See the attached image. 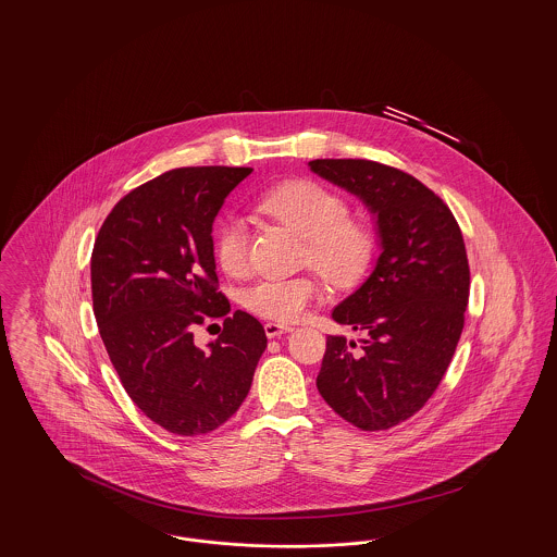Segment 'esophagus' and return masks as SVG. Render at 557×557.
<instances>
[{
  "label": "esophagus",
  "mask_w": 557,
  "mask_h": 557,
  "mask_svg": "<svg viewBox=\"0 0 557 557\" xmlns=\"http://www.w3.org/2000/svg\"><path fill=\"white\" fill-rule=\"evenodd\" d=\"M286 332H292L290 325H284V323H273V321L265 323L267 338H277V336H282V334H286Z\"/></svg>",
  "instance_id": "1"
}]
</instances>
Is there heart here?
<instances>
[{
	"instance_id": "obj_1",
	"label": "heart",
	"mask_w": 557,
	"mask_h": 557,
	"mask_svg": "<svg viewBox=\"0 0 557 557\" xmlns=\"http://www.w3.org/2000/svg\"><path fill=\"white\" fill-rule=\"evenodd\" d=\"M257 211L305 238L302 263L321 273L334 288L352 286L370 265V227L348 216L345 198L309 180H292L261 194ZM214 259L239 277L248 271V234L236 221H223L214 232ZM318 277H263L244 292V305L273 321H294L318 298Z\"/></svg>"
}]
</instances>
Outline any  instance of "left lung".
Segmentation results:
<instances>
[{"instance_id":"8db88e82","label":"left lung","mask_w":557,"mask_h":557,"mask_svg":"<svg viewBox=\"0 0 557 557\" xmlns=\"http://www.w3.org/2000/svg\"><path fill=\"white\" fill-rule=\"evenodd\" d=\"M311 171L359 196L377 216L382 255L332 318L366 341L327 336L319 395L348 424L388 430L438 388L459 343L470 265L449 207L413 175L363 159H318Z\"/></svg>"}]
</instances>
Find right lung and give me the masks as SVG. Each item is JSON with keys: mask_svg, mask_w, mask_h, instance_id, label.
<instances>
[{"mask_svg": "<svg viewBox=\"0 0 557 557\" xmlns=\"http://www.w3.org/2000/svg\"><path fill=\"white\" fill-rule=\"evenodd\" d=\"M250 166H184L123 196L91 252L94 315L133 403L180 436L225 424L250 391L267 348L259 319L219 292L212 221ZM223 318L202 351L193 330Z\"/></svg>", "mask_w": 557, "mask_h": 557, "instance_id": "obj_1", "label": "right lung"}]
</instances>
